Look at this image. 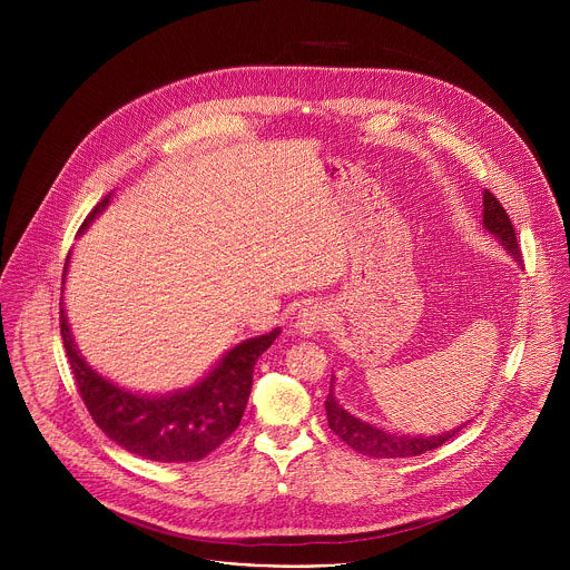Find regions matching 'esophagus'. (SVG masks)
Here are the masks:
<instances>
[{
    "label": "esophagus",
    "instance_id": "esophagus-1",
    "mask_svg": "<svg viewBox=\"0 0 570 570\" xmlns=\"http://www.w3.org/2000/svg\"><path fill=\"white\" fill-rule=\"evenodd\" d=\"M330 317H332V313H330V308H327V306L313 302V304L304 306V308L297 313L295 330H297V334H299V336L317 334V332H322L324 327H327V324H330Z\"/></svg>",
    "mask_w": 570,
    "mask_h": 570
}]
</instances>
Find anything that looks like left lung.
<instances>
[{
  "instance_id": "1",
  "label": "left lung",
  "mask_w": 570,
  "mask_h": 570,
  "mask_svg": "<svg viewBox=\"0 0 570 570\" xmlns=\"http://www.w3.org/2000/svg\"><path fill=\"white\" fill-rule=\"evenodd\" d=\"M482 223L484 227L490 229L494 236L501 238L503 246L510 250V255L521 262V248L517 240V229L505 212V207L501 205V200L492 194L484 191L482 196ZM334 390V387H332ZM324 409H327V420H330V429L347 444L352 446L356 453H363L367 458H413V455H422L429 453L438 446H442L444 442L453 440L466 424L444 433V435H433V438H409V435H394L387 431H381L367 422L356 420L354 415H350L347 411H343L341 405L334 399V392H330L327 401H324Z\"/></svg>"
}]
</instances>
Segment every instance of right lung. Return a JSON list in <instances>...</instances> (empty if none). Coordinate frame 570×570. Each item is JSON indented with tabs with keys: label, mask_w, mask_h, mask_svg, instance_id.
Here are the masks:
<instances>
[{
	"label": "right lung",
	"mask_w": 570,
	"mask_h": 570,
	"mask_svg": "<svg viewBox=\"0 0 570 570\" xmlns=\"http://www.w3.org/2000/svg\"><path fill=\"white\" fill-rule=\"evenodd\" d=\"M108 200L110 196L88 214L78 232L95 220ZM60 336L80 399L112 442L155 462H194L216 451L236 431L253 390L255 363L275 343L279 330L236 345L198 385L165 396L132 394L99 376L80 358L62 306Z\"/></svg>",
	"instance_id": "right-lung-1"
}]
</instances>
